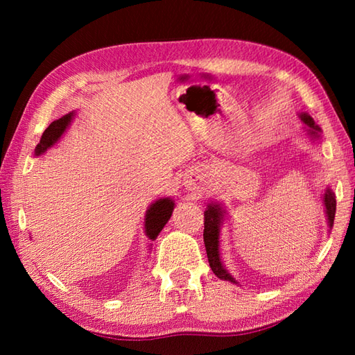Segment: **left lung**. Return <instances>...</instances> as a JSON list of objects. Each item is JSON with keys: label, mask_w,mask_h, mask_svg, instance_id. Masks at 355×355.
Returning a JSON list of instances; mask_svg holds the SVG:
<instances>
[{"label": "left lung", "mask_w": 355, "mask_h": 355, "mask_svg": "<svg viewBox=\"0 0 355 355\" xmlns=\"http://www.w3.org/2000/svg\"><path fill=\"white\" fill-rule=\"evenodd\" d=\"M300 117H302L304 122L310 126V134L313 135V137H319L320 128L318 125H314V120L308 114H302ZM323 202H325V207H327V216H328L329 227H333L334 216H336V197H334L333 191L327 189ZM223 214L224 212L218 205L207 206V210L205 212V232H202V238H205L209 266H210V268H212L214 273L220 279H223V281H229V282L236 284L235 279H233L227 273V271H225V268L221 263V259H220V225H221L223 216H224Z\"/></svg>", "instance_id": "left-lung-1"}]
</instances>
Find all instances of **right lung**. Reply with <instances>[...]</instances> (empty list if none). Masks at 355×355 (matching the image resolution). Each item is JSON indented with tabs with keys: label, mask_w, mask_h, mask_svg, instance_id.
<instances>
[{
	"label": "right lung",
	"mask_w": 355,
	"mask_h": 355,
	"mask_svg": "<svg viewBox=\"0 0 355 355\" xmlns=\"http://www.w3.org/2000/svg\"><path fill=\"white\" fill-rule=\"evenodd\" d=\"M71 117H73V112L65 114L64 117L58 119L49 125L47 130H45L42 134L41 141L37 143L36 155L42 154L45 149H49L53 143L58 141V139L61 137L64 131L67 130V126H69V123L71 122ZM172 210H173V201L169 198H160L149 207L146 214V220H145V229H146V235L150 239H155L158 236V233L162 232L164 224L169 221Z\"/></svg>",
	"instance_id": "right-lung-1"
}]
</instances>
